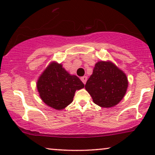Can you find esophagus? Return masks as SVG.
I'll return each instance as SVG.
<instances>
[{"instance_id":"34e87169","label":"esophagus","mask_w":155,"mask_h":155,"mask_svg":"<svg viewBox=\"0 0 155 155\" xmlns=\"http://www.w3.org/2000/svg\"><path fill=\"white\" fill-rule=\"evenodd\" d=\"M81 80L82 81V82L84 84H85L86 83L87 80V76H82V77H81Z\"/></svg>"}]
</instances>
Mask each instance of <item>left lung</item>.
Segmentation results:
<instances>
[{"instance_id":"left-lung-1","label":"left lung","mask_w":155,"mask_h":155,"mask_svg":"<svg viewBox=\"0 0 155 155\" xmlns=\"http://www.w3.org/2000/svg\"><path fill=\"white\" fill-rule=\"evenodd\" d=\"M128 81L125 74L111 62L99 61L85 84L93 102L101 107L110 108L122 101Z\"/></svg>"}]
</instances>
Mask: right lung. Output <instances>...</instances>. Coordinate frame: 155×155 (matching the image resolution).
I'll use <instances>...</instances> for the list:
<instances>
[{
    "label": "right lung",
    "mask_w": 155,
    "mask_h": 155,
    "mask_svg": "<svg viewBox=\"0 0 155 155\" xmlns=\"http://www.w3.org/2000/svg\"><path fill=\"white\" fill-rule=\"evenodd\" d=\"M84 84L75 75H71L61 64L52 62L42 73L37 81V90L41 100L57 110L71 104L76 90Z\"/></svg>",
    "instance_id": "1"
}]
</instances>
